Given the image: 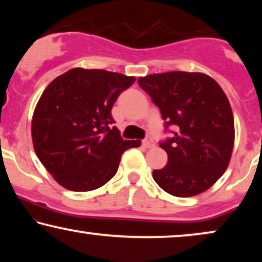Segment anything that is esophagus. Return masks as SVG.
<instances>
[{
  "mask_svg": "<svg viewBox=\"0 0 262 262\" xmlns=\"http://www.w3.org/2000/svg\"><path fill=\"white\" fill-rule=\"evenodd\" d=\"M143 146H144V148H146V149H150V148H154V146H155V143H154V141H152V138L150 137H146L144 141H143Z\"/></svg>",
  "mask_w": 262,
  "mask_h": 262,
  "instance_id": "obj_1",
  "label": "esophagus"
}]
</instances>
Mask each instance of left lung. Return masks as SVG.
Segmentation results:
<instances>
[{
    "mask_svg": "<svg viewBox=\"0 0 262 262\" xmlns=\"http://www.w3.org/2000/svg\"><path fill=\"white\" fill-rule=\"evenodd\" d=\"M138 84L171 134L160 142L168 163L152 171L154 180L181 198L209 189L227 169L234 146V116L223 89L207 75L185 71L148 75Z\"/></svg>",
    "mask_w": 262,
    "mask_h": 262,
    "instance_id": "obj_1",
    "label": "left lung"
}]
</instances>
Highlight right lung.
Returning <instances> with one entry per match:
<instances>
[{
    "instance_id": "add662e5",
    "label": "right lung",
    "mask_w": 262,
    "mask_h": 262,
    "mask_svg": "<svg viewBox=\"0 0 262 262\" xmlns=\"http://www.w3.org/2000/svg\"><path fill=\"white\" fill-rule=\"evenodd\" d=\"M135 77L75 68L55 78L39 99L32 120L38 159L70 191L101 187L116 175L124 151L141 141H124L111 110Z\"/></svg>"
}]
</instances>
